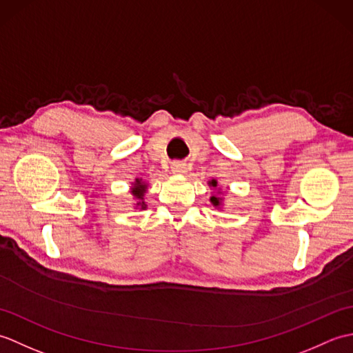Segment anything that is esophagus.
I'll return each mask as SVG.
<instances>
[{
	"label": "esophagus",
	"instance_id": "esophagus-1",
	"mask_svg": "<svg viewBox=\"0 0 353 353\" xmlns=\"http://www.w3.org/2000/svg\"><path fill=\"white\" fill-rule=\"evenodd\" d=\"M171 171L176 172V174H183V172H186V163L181 162V161L172 162L171 163Z\"/></svg>",
	"mask_w": 353,
	"mask_h": 353
}]
</instances>
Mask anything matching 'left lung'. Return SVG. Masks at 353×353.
Here are the masks:
<instances>
[{
  "label": "left lung",
  "mask_w": 353,
  "mask_h": 353,
  "mask_svg": "<svg viewBox=\"0 0 353 353\" xmlns=\"http://www.w3.org/2000/svg\"><path fill=\"white\" fill-rule=\"evenodd\" d=\"M211 183H212V186H216V182H215V181H212ZM211 201L214 203V206H219V205H220V199H219V197H211Z\"/></svg>",
  "instance_id": "left-lung-1"
}]
</instances>
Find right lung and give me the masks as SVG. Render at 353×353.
Masks as SVG:
<instances>
[{
  "label": "right lung",
  "mask_w": 353,
  "mask_h": 353,
  "mask_svg": "<svg viewBox=\"0 0 353 353\" xmlns=\"http://www.w3.org/2000/svg\"><path fill=\"white\" fill-rule=\"evenodd\" d=\"M144 191H145V185H142L139 181H137V185H134L133 190H132L133 196L137 197L138 200H142V196H144ZM138 205H141L142 208H144V201H139Z\"/></svg>",
  "instance_id": "obj_1"
}]
</instances>
